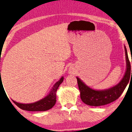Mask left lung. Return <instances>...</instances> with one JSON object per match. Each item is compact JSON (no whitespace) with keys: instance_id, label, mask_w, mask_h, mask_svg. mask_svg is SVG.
<instances>
[{"instance_id":"obj_1","label":"left lung","mask_w":132,"mask_h":132,"mask_svg":"<svg viewBox=\"0 0 132 132\" xmlns=\"http://www.w3.org/2000/svg\"><path fill=\"white\" fill-rule=\"evenodd\" d=\"M125 46L126 61V69L124 76L118 84L106 90H94L85 84L81 79L77 77L80 97L83 103L91 106H100L109 104L115 101L122 94L129 82L131 76V67L129 60L126 48Z\"/></svg>"}]
</instances>
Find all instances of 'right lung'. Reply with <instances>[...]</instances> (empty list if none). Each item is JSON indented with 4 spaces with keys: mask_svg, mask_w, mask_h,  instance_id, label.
<instances>
[{
    "mask_svg": "<svg viewBox=\"0 0 132 132\" xmlns=\"http://www.w3.org/2000/svg\"><path fill=\"white\" fill-rule=\"evenodd\" d=\"M64 77L62 76L57 82H55L51 90L47 96H45L44 98H42L36 102L32 103H18L16 101L12 100L13 103L19 107L20 109L24 110L31 111H44L48 110L52 108L54 106L56 103V92L57 89L59 87L60 85L63 82Z\"/></svg>",
    "mask_w": 132,
    "mask_h": 132,
    "instance_id": "add662e5",
    "label": "right lung"
}]
</instances>
